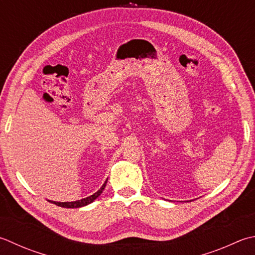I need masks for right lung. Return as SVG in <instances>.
I'll list each match as a JSON object with an SVG mask.
<instances>
[{
  "label": "right lung",
  "mask_w": 255,
  "mask_h": 255,
  "mask_svg": "<svg viewBox=\"0 0 255 255\" xmlns=\"http://www.w3.org/2000/svg\"><path fill=\"white\" fill-rule=\"evenodd\" d=\"M106 183H107V180L105 181V183L103 184L102 188L99 189V190H98L97 192H95L94 194H92V196H89V197H87V198L82 199V200L72 201V202H56V201H51V200H48V201L54 203V204H56V206H58V207H62V208H72V209H74V208L85 207V206H87V204L94 202L99 196H101V194H102L103 191H104L105 187H106Z\"/></svg>",
  "instance_id": "1"
}]
</instances>
